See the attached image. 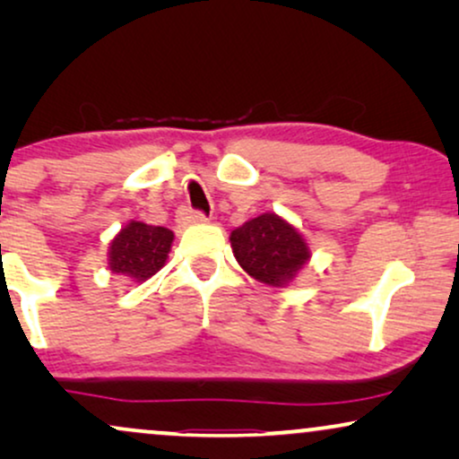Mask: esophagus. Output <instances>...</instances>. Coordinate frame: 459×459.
Wrapping results in <instances>:
<instances>
[{
    "label": "esophagus",
    "mask_w": 459,
    "mask_h": 459,
    "mask_svg": "<svg viewBox=\"0 0 459 459\" xmlns=\"http://www.w3.org/2000/svg\"><path fill=\"white\" fill-rule=\"evenodd\" d=\"M178 221H179L181 225H196V223H204V221H209V219H206V215H203V212H200V211L184 209V211H179Z\"/></svg>",
    "instance_id": "esophagus-1"
}]
</instances>
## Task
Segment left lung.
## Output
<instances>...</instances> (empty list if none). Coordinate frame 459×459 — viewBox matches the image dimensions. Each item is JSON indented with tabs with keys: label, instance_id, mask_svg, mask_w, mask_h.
I'll use <instances>...</instances> for the list:
<instances>
[{
	"label": "left lung",
	"instance_id": "8db88e82",
	"mask_svg": "<svg viewBox=\"0 0 459 459\" xmlns=\"http://www.w3.org/2000/svg\"><path fill=\"white\" fill-rule=\"evenodd\" d=\"M231 250L244 272L261 284L286 288L311 259L305 236L275 212L242 223L230 234Z\"/></svg>",
	"mask_w": 459,
	"mask_h": 459
}]
</instances>
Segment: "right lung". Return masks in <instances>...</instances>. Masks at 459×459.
Returning <instances> with one entry per match:
<instances>
[{
    "mask_svg": "<svg viewBox=\"0 0 459 459\" xmlns=\"http://www.w3.org/2000/svg\"><path fill=\"white\" fill-rule=\"evenodd\" d=\"M173 240L171 230L129 221L108 244L110 273L125 275L135 284H142L165 267Z\"/></svg>",
    "mask_w": 459,
    "mask_h": 459,
    "instance_id": "1",
    "label": "right lung"
}]
</instances>
